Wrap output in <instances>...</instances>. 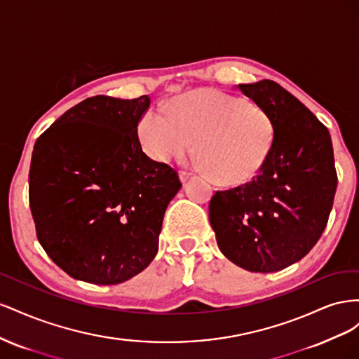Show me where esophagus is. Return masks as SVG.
<instances>
[{
    "label": "esophagus",
    "mask_w": 359,
    "mask_h": 359,
    "mask_svg": "<svg viewBox=\"0 0 359 359\" xmlns=\"http://www.w3.org/2000/svg\"><path fill=\"white\" fill-rule=\"evenodd\" d=\"M191 177H193L191 172H187V170H181V172H180V178H181L182 182H187Z\"/></svg>",
    "instance_id": "esophagus-1"
}]
</instances>
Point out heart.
Wrapping results in <instances>:
<instances>
[{"label":"heart","instance_id":"b5f03b06","mask_svg":"<svg viewBox=\"0 0 359 359\" xmlns=\"http://www.w3.org/2000/svg\"><path fill=\"white\" fill-rule=\"evenodd\" d=\"M274 124L259 104L220 90L184 94L169 107L153 106L139 123L145 153L166 163L196 145L199 163L226 186L252 181L274 145Z\"/></svg>","mask_w":359,"mask_h":359}]
</instances>
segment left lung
Wrapping results in <instances>:
<instances>
[{
	"label": "left lung",
	"mask_w": 359,
	"mask_h": 359,
	"mask_svg": "<svg viewBox=\"0 0 359 359\" xmlns=\"http://www.w3.org/2000/svg\"><path fill=\"white\" fill-rule=\"evenodd\" d=\"M266 111L274 145L257 175L210 202L220 252L252 273H276L318 243L332 208L337 172L328 128L295 95L264 79L238 85Z\"/></svg>",
	"instance_id": "left-lung-1"
}]
</instances>
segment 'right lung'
<instances>
[{
  "mask_svg": "<svg viewBox=\"0 0 359 359\" xmlns=\"http://www.w3.org/2000/svg\"><path fill=\"white\" fill-rule=\"evenodd\" d=\"M149 103L148 95L90 97L36 140L29 208L39 243L76 280L123 283L157 255L181 181L140 147L137 124Z\"/></svg>",
  "mask_w": 359,
  "mask_h": 359,
  "instance_id": "add662e5",
  "label": "right lung"
}]
</instances>
